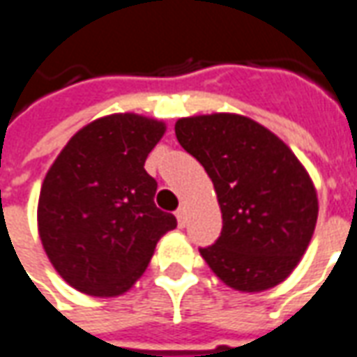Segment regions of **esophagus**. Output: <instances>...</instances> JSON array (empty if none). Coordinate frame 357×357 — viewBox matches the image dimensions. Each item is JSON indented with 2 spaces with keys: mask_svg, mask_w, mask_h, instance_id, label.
I'll use <instances>...</instances> for the list:
<instances>
[{
  "mask_svg": "<svg viewBox=\"0 0 357 357\" xmlns=\"http://www.w3.org/2000/svg\"><path fill=\"white\" fill-rule=\"evenodd\" d=\"M176 221H178V225H181V227L186 225V208H184V206H181V208L176 210Z\"/></svg>",
  "mask_w": 357,
  "mask_h": 357,
  "instance_id": "1",
  "label": "esophagus"
}]
</instances>
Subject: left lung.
Listing matches in <instances>:
<instances>
[{"instance_id": "obj_1", "label": "left lung", "mask_w": 357, "mask_h": 357, "mask_svg": "<svg viewBox=\"0 0 357 357\" xmlns=\"http://www.w3.org/2000/svg\"><path fill=\"white\" fill-rule=\"evenodd\" d=\"M174 134L218 194L221 235L200 249L213 274L247 294L284 282L305 255L319 215L313 181L294 151L241 114L181 118Z\"/></svg>"}]
</instances>
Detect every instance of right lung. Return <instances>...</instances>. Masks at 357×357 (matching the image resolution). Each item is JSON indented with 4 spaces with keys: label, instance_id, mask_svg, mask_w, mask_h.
<instances>
[{
    "label": "right lung",
    "instance_id": "obj_1",
    "mask_svg": "<svg viewBox=\"0 0 357 357\" xmlns=\"http://www.w3.org/2000/svg\"><path fill=\"white\" fill-rule=\"evenodd\" d=\"M165 124L110 114L81 128L46 173L38 233L52 266L95 297L128 291L146 272L157 241L176 227L153 202L157 183L144 169Z\"/></svg>",
    "mask_w": 357,
    "mask_h": 357
}]
</instances>
